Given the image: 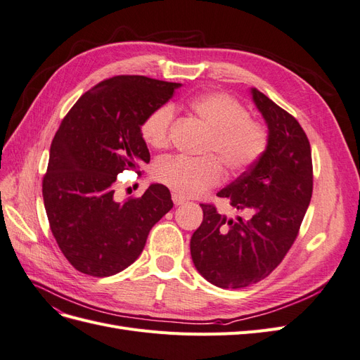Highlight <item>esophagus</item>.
<instances>
[{"label":"esophagus","mask_w":360,"mask_h":360,"mask_svg":"<svg viewBox=\"0 0 360 360\" xmlns=\"http://www.w3.org/2000/svg\"><path fill=\"white\" fill-rule=\"evenodd\" d=\"M172 202L176 204V205H183L184 202H186V200L184 198H181L180 195H176V193H172Z\"/></svg>","instance_id":"1"}]
</instances>
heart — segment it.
<instances>
[{
  "instance_id": "1",
  "label": "heart",
  "mask_w": 360,
  "mask_h": 360,
  "mask_svg": "<svg viewBox=\"0 0 360 360\" xmlns=\"http://www.w3.org/2000/svg\"><path fill=\"white\" fill-rule=\"evenodd\" d=\"M189 108L210 130L204 153L216 155L231 172L246 169L263 156L269 141L267 130L250 120L246 108L234 97L224 93L202 94L191 101ZM172 118L174 108L168 103L155 108L144 118L141 135L150 147L168 146ZM217 160L167 156L156 162L153 174L176 195L195 197L221 183L224 171Z\"/></svg>"
}]
</instances>
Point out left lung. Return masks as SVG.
Returning <instances> with one entry per match:
<instances>
[{
    "mask_svg": "<svg viewBox=\"0 0 360 360\" xmlns=\"http://www.w3.org/2000/svg\"><path fill=\"white\" fill-rule=\"evenodd\" d=\"M252 102L267 124V148L217 197L234 217L201 204L202 224L191 238L200 274L219 288H243L269 276L288 252L312 197L311 146L292 115L257 89Z\"/></svg>",
    "mask_w": 360,
    "mask_h": 360,
    "instance_id": "left-lung-1",
    "label": "left lung"
}]
</instances>
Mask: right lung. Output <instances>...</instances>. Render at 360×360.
Returning a JSON list of instances; mask_svg holds the SVG:
<instances>
[{"label": "right lung", "instance_id": "1", "mask_svg": "<svg viewBox=\"0 0 360 360\" xmlns=\"http://www.w3.org/2000/svg\"><path fill=\"white\" fill-rule=\"evenodd\" d=\"M181 84L114 76L82 94L51 144L43 202L61 252L90 276H111L141 255L153 225L172 209L169 189L151 183L139 198L114 197L117 176L150 162L141 123Z\"/></svg>", "mask_w": 360, "mask_h": 360}]
</instances>
